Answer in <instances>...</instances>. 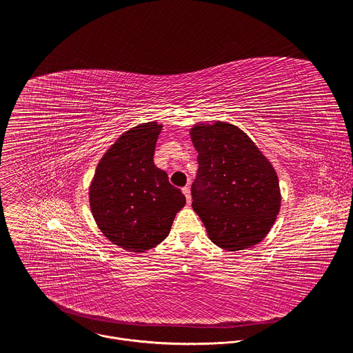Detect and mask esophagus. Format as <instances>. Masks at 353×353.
I'll return each mask as SVG.
<instances>
[{
	"label": "esophagus",
	"mask_w": 353,
	"mask_h": 353,
	"mask_svg": "<svg viewBox=\"0 0 353 353\" xmlns=\"http://www.w3.org/2000/svg\"><path fill=\"white\" fill-rule=\"evenodd\" d=\"M183 194L185 195L187 204H190V203H191V190H190V185H185V187H183Z\"/></svg>",
	"instance_id": "esophagus-1"
}]
</instances>
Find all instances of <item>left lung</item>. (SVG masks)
Segmentation results:
<instances>
[{"label":"left lung","mask_w":353,"mask_h":353,"mask_svg":"<svg viewBox=\"0 0 353 353\" xmlns=\"http://www.w3.org/2000/svg\"><path fill=\"white\" fill-rule=\"evenodd\" d=\"M198 152L192 210L218 247L239 251L260 243L281 208L276 172L239 127L223 121L190 130Z\"/></svg>","instance_id":"1"}]
</instances>
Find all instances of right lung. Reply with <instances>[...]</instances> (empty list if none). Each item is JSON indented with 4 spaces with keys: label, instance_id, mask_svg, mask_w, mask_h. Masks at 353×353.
I'll list each match as a JSON object with an SVG mask.
<instances>
[{
    "label": "right lung",
    "instance_id": "obj_1",
    "mask_svg": "<svg viewBox=\"0 0 353 353\" xmlns=\"http://www.w3.org/2000/svg\"><path fill=\"white\" fill-rule=\"evenodd\" d=\"M162 124L143 123L124 132L100 159L89 187L90 211L102 233L119 247L143 253L163 241L183 192L154 163Z\"/></svg>",
    "mask_w": 353,
    "mask_h": 353
}]
</instances>
